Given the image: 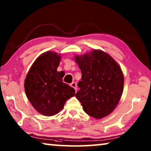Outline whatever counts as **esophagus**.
<instances>
[{
    "instance_id": "obj_1",
    "label": "esophagus",
    "mask_w": 151,
    "mask_h": 151,
    "mask_svg": "<svg viewBox=\"0 0 151 151\" xmlns=\"http://www.w3.org/2000/svg\"><path fill=\"white\" fill-rule=\"evenodd\" d=\"M70 86H72L73 88H75V91H76V89H77V85H76V83L75 82H73L72 83H70Z\"/></svg>"
}]
</instances>
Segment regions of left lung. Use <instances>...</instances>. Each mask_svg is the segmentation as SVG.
<instances>
[{
    "mask_svg": "<svg viewBox=\"0 0 151 151\" xmlns=\"http://www.w3.org/2000/svg\"><path fill=\"white\" fill-rule=\"evenodd\" d=\"M75 62L82 73V81L76 97L89 116L101 119L108 116L118 105L124 88L121 66L108 53L93 49L76 55Z\"/></svg>",
    "mask_w": 151,
    "mask_h": 151,
    "instance_id": "obj_1",
    "label": "left lung"
}]
</instances>
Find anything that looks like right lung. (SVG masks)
<instances>
[{
	"mask_svg": "<svg viewBox=\"0 0 151 151\" xmlns=\"http://www.w3.org/2000/svg\"><path fill=\"white\" fill-rule=\"evenodd\" d=\"M61 55L55 52L42 53L33 63L24 80L28 100L44 116L58 113L66 101L75 95V89L63 82V73L57 71Z\"/></svg>",
	"mask_w": 151,
	"mask_h": 151,
	"instance_id": "1",
	"label": "right lung"
}]
</instances>
